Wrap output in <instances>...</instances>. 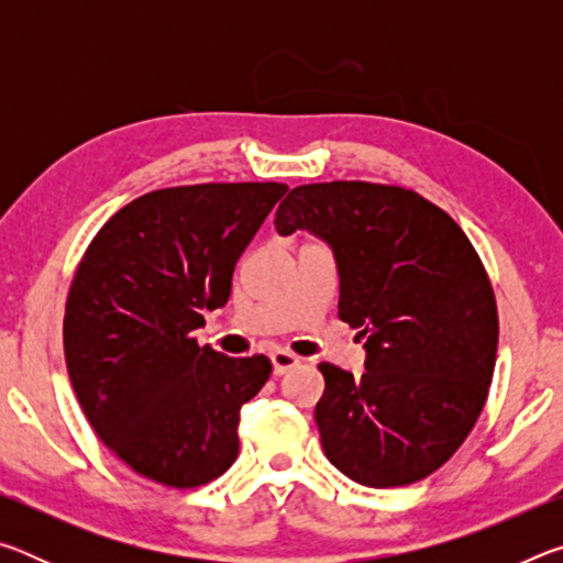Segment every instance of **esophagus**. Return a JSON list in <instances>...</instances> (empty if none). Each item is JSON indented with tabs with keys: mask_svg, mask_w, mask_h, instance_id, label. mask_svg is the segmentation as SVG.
Here are the masks:
<instances>
[{
	"mask_svg": "<svg viewBox=\"0 0 563 563\" xmlns=\"http://www.w3.org/2000/svg\"><path fill=\"white\" fill-rule=\"evenodd\" d=\"M271 362H273V373L275 375H285L295 365H300V357H295L292 352H288V350H275L271 355Z\"/></svg>",
	"mask_w": 563,
	"mask_h": 563,
	"instance_id": "obj_1",
	"label": "esophagus"
}]
</instances>
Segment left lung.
Here are the masks:
<instances>
[{
  "label": "left lung",
  "instance_id": "obj_1",
  "mask_svg": "<svg viewBox=\"0 0 563 563\" xmlns=\"http://www.w3.org/2000/svg\"><path fill=\"white\" fill-rule=\"evenodd\" d=\"M275 231L330 245L338 316L367 338L360 377L318 365L325 456L375 489L430 476L472 432L497 360V302L470 238L415 190L365 180L292 188Z\"/></svg>",
  "mask_w": 563,
  "mask_h": 563
}]
</instances>
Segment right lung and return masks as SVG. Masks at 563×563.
<instances>
[{
  "label": "right lung",
  "instance_id": "obj_1",
  "mask_svg": "<svg viewBox=\"0 0 563 563\" xmlns=\"http://www.w3.org/2000/svg\"><path fill=\"white\" fill-rule=\"evenodd\" d=\"M285 190H154L113 213L76 268L64 316L71 387L99 440L146 479L190 489L235 462L241 407L273 365L198 347L194 330L231 298L235 263Z\"/></svg>",
  "mask_w": 563,
  "mask_h": 563
}]
</instances>
